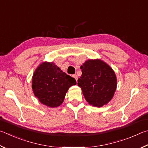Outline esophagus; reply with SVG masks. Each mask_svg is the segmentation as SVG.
Returning a JSON list of instances; mask_svg holds the SVG:
<instances>
[{"label": "esophagus", "instance_id": "esophagus-1", "mask_svg": "<svg viewBox=\"0 0 148 148\" xmlns=\"http://www.w3.org/2000/svg\"><path fill=\"white\" fill-rule=\"evenodd\" d=\"M73 77L75 79V80L77 81V79H78V77H77V75H73Z\"/></svg>", "mask_w": 148, "mask_h": 148}]
</instances>
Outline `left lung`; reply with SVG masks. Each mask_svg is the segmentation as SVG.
<instances>
[{"instance_id": "1", "label": "left lung", "mask_w": 148, "mask_h": 148, "mask_svg": "<svg viewBox=\"0 0 148 148\" xmlns=\"http://www.w3.org/2000/svg\"><path fill=\"white\" fill-rule=\"evenodd\" d=\"M82 75L78 79L85 99L94 107H101L112 99L117 86L113 69L101 60H88L81 66Z\"/></svg>"}]
</instances>
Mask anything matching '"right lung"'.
Wrapping results in <instances>:
<instances>
[{
    "label": "right lung",
    "mask_w": 148,
    "mask_h": 148,
    "mask_svg": "<svg viewBox=\"0 0 148 148\" xmlns=\"http://www.w3.org/2000/svg\"><path fill=\"white\" fill-rule=\"evenodd\" d=\"M76 84L75 79L53 62L41 63L35 70L32 79L35 96L42 104L51 108L60 105L69 88Z\"/></svg>",
    "instance_id": "right-lung-1"
}]
</instances>
